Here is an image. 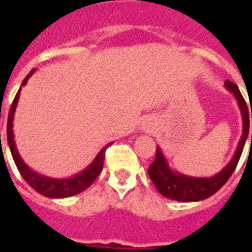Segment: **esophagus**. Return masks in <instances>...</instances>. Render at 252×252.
I'll use <instances>...</instances> for the list:
<instances>
[{
  "instance_id": "34e87169",
  "label": "esophagus",
  "mask_w": 252,
  "mask_h": 252,
  "mask_svg": "<svg viewBox=\"0 0 252 252\" xmlns=\"http://www.w3.org/2000/svg\"><path fill=\"white\" fill-rule=\"evenodd\" d=\"M143 128H144V129H146V128H148V126H143Z\"/></svg>"
}]
</instances>
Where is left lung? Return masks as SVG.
Here are the masks:
<instances>
[{"label":"left lung","mask_w":252,"mask_h":252,"mask_svg":"<svg viewBox=\"0 0 252 252\" xmlns=\"http://www.w3.org/2000/svg\"><path fill=\"white\" fill-rule=\"evenodd\" d=\"M224 86L229 93L233 94V97L238 102L240 115H242V121H243V132H242V136H240V140L238 143L236 151L233 154L231 160L217 174L212 175V177H191V175L184 174V173L171 169L162 148L158 146L155 160L148 167V175H150V178L154 182L155 188L158 189L159 193L164 195L166 198L181 201V202H195V201L205 200L208 197L215 194L217 190L221 189V186L232 175L233 170H235L239 159H240V155L243 153L247 136H249L250 112L238 86L235 83L229 82V81H225Z\"/></svg>","instance_id":"1"}]
</instances>
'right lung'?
<instances>
[{"mask_svg":"<svg viewBox=\"0 0 252 252\" xmlns=\"http://www.w3.org/2000/svg\"><path fill=\"white\" fill-rule=\"evenodd\" d=\"M35 72V68H32L31 72L24 78V81L21 83V88L27 85L30 77H32V74ZM21 88L19 89V92L14 97L10 110H9L8 116V126H6V136H8V144L10 148V153L13 157V160L17 169H19L21 177L27 181V184L33 188V189L40 193V194L50 197V198H66V197H71L78 193H81L83 190H86L89 186L93 184L95 178L98 177L102 166H104L105 159V151L106 148L113 144V142L105 144L104 147L99 150V153L95 155V158L93 159V162L89 164L88 167H85L82 171H79L72 177H67V178H52V177H47L40 173H37L35 170H32L25 163L24 159L21 158L19 150L16 147V142H14V133H13V119L14 112L17 108L20 98V92ZM0 142H1V133H0Z\"/></svg>","mask_w":252,"mask_h":252,"instance_id":"add662e5","label":"right lung"}]
</instances>
